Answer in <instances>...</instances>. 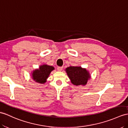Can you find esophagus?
Wrapping results in <instances>:
<instances>
[{"label": "esophagus", "instance_id": "1", "mask_svg": "<svg viewBox=\"0 0 128 128\" xmlns=\"http://www.w3.org/2000/svg\"><path fill=\"white\" fill-rule=\"evenodd\" d=\"M62 69H63V67H58L57 68V70H58V71H59V72H61V71H62Z\"/></svg>", "mask_w": 128, "mask_h": 128}]
</instances>
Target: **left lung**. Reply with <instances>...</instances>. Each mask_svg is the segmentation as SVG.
<instances>
[{
	"instance_id": "1",
	"label": "left lung",
	"mask_w": 128,
	"mask_h": 128,
	"mask_svg": "<svg viewBox=\"0 0 128 128\" xmlns=\"http://www.w3.org/2000/svg\"><path fill=\"white\" fill-rule=\"evenodd\" d=\"M65 70L71 82L76 86L86 85L88 81L91 78L88 71L81 67L70 66Z\"/></svg>"
}]
</instances>
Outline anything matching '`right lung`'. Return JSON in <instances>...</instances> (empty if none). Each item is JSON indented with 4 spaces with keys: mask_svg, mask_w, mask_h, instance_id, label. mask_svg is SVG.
<instances>
[{
    "mask_svg": "<svg viewBox=\"0 0 128 128\" xmlns=\"http://www.w3.org/2000/svg\"><path fill=\"white\" fill-rule=\"evenodd\" d=\"M54 70V67L47 64L40 66L38 69L33 70L32 76V79L36 82L44 84L49 76L50 73Z\"/></svg>",
    "mask_w": 128,
    "mask_h": 128,
    "instance_id": "obj_1",
    "label": "right lung"
}]
</instances>
